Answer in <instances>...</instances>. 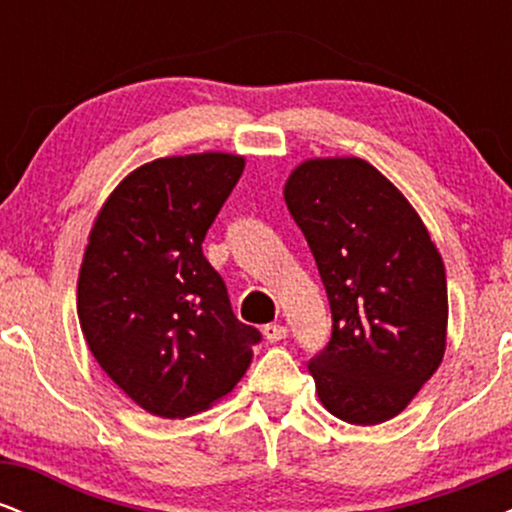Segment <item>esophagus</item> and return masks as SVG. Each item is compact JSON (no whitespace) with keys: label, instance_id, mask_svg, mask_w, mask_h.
Returning <instances> with one entry per match:
<instances>
[{"label":"esophagus","instance_id":"esophagus-1","mask_svg":"<svg viewBox=\"0 0 512 512\" xmlns=\"http://www.w3.org/2000/svg\"><path fill=\"white\" fill-rule=\"evenodd\" d=\"M264 337H267V342H281V339H286V337H289V330H286V327L284 325H276V322H274V325H267V327H264Z\"/></svg>","mask_w":512,"mask_h":512}]
</instances>
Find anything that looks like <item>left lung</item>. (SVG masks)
<instances>
[{
	"label": "left lung",
	"instance_id": "8db88e82",
	"mask_svg": "<svg viewBox=\"0 0 512 512\" xmlns=\"http://www.w3.org/2000/svg\"><path fill=\"white\" fill-rule=\"evenodd\" d=\"M284 199L332 310L330 344L308 363L317 397L346 424L390 421L443 361V257L409 199L363 158L298 163Z\"/></svg>",
	"mask_w": 512,
	"mask_h": 512
}]
</instances>
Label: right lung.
<instances>
[{
    "label": "right lung",
    "instance_id": "right-lung-1",
    "mask_svg": "<svg viewBox=\"0 0 512 512\" xmlns=\"http://www.w3.org/2000/svg\"><path fill=\"white\" fill-rule=\"evenodd\" d=\"M243 168L245 156L226 151L144 163L110 192L88 233L81 332L110 380L161 419H185L233 392L260 342L202 252Z\"/></svg>",
    "mask_w": 512,
    "mask_h": 512
}]
</instances>
